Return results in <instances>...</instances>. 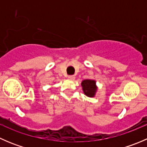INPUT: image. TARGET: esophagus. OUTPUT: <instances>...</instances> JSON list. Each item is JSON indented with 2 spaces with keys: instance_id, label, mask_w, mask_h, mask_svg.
Segmentation results:
<instances>
[{
  "instance_id": "1",
  "label": "esophagus",
  "mask_w": 147,
  "mask_h": 147,
  "mask_svg": "<svg viewBox=\"0 0 147 147\" xmlns=\"http://www.w3.org/2000/svg\"><path fill=\"white\" fill-rule=\"evenodd\" d=\"M68 78H69V80H74L75 79V77L74 76V75H69V76H68Z\"/></svg>"
}]
</instances>
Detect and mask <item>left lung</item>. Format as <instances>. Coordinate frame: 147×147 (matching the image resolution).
<instances>
[{
  "instance_id": "8db88e82",
  "label": "left lung",
  "mask_w": 147,
  "mask_h": 147,
  "mask_svg": "<svg viewBox=\"0 0 147 147\" xmlns=\"http://www.w3.org/2000/svg\"><path fill=\"white\" fill-rule=\"evenodd\" d=\"M82 90L84 93L88 97H94L95 94L97 87L95 85V81L90 80H85L82 82Z\"/></svg>"
}]
</instances>
